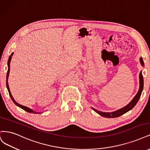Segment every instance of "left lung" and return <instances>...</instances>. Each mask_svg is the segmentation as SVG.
<instances>
[{"instance_id":"1","label":"left lung","mask_w":150,"mask_h":150,"mask_svg":"<svg viewBox=\"0 0 150 150\" xmlns=\"http://www.w3.org/2000/svg\"><path fill=\"white\" fill-rule=\"evenodd\" d=\"M140 62L142 66L143 67H144V62H143V59L142 57L140 58ZM139 79H140V87H139V90L137 92V94H136V96L135 97H134V98L131 100V102L129 103V104H128L126 106L123 107L122 108H120V109H118L116 111L112 112H104L97 110L93 107H91V108L96 113H97L98 114H99L100 115H101L102 117H107V118L118 117L122 115L123 114H124V113H127L129 110H132V108L135 107V105L137 104V102L139 100V99H140V97L142 94V92L143 89V75H142V71H140V74H139Z\"/></svg>"}]
</instances>
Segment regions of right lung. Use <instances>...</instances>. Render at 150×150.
<instances>
[{"label": "right lung", "mask_w": 150, "mask_h": 150, "mask_svg": "<svg viewBox=\"0 0 150 150\" xmlns=\"http://www.w3.org/2000/svg\"><path fill=\"white\" fill-rule=\"evenodd\" d=\"M13 54V53H12L10 55L9 58H8V62H7V66H8V71H7V76H6V86H7V90L8 91V93H9V95L10 96V97H11V99L12 100V101L13 102L14 104L17 105L18 107H19L20 108H22L23 110H24L26 112H28L29 113H41L42 112H35L33 110L31 109V108L26 107V106H24V105H20L18 103H17L16 101H15L14 100V99L13 98V96H12V94L11 92H10V88H9V86H8V76H9V73H10V61H11V59H12V56Z\"/></svg>", "instance_id": "right-lung-1"}]
</instances>
